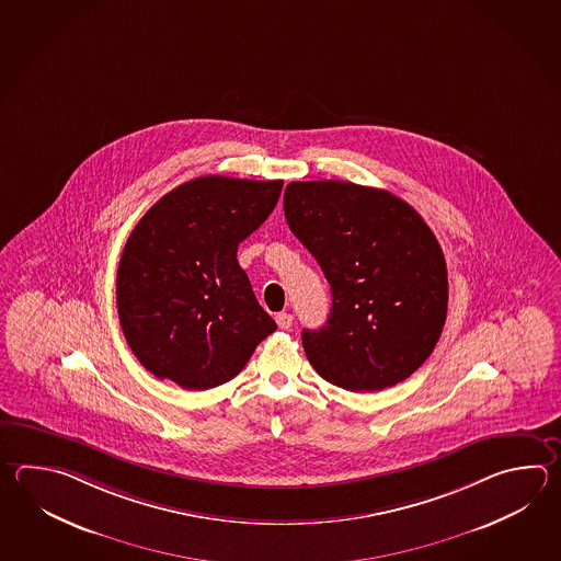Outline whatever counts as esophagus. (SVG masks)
Masks as SVG:
<instances>
[{
    "instance_id": "obj_1",
    "label": "esophagus",
    "mask_w": 561,
    "mask_h": 561,
    "mask_svg": "<svg viewBox=\"0 0 561 561\" xmlns=\"http://www.w3.org/2000/svg\"><path fill=\"white\" fill-rule=\"evenodd\" d=\"M275 321H277V325H279L282 330H289L291 323H294V316H291V313H277Z\"/></svg>"
}]
</instances>
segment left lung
<instances>
[{"mask_svg": "<svg viewBox=\"0 0 561 561\" xmlns=\"http://www.w3.org/2000/svg\"><path fill=\"white\" fill-rule=\"evenodd\" d=\"M284 211L332 289L325 325L301 332L309 364L350 391L410 378L446 323V260L434 231L398 195L335 180L287 183Z\"/></svg>", "mask_w": 561, "mask_h": 561, "instance_id": "obj_1", "label": "left lung"}]
</instances>
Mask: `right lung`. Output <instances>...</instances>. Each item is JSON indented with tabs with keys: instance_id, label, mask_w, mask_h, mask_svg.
Here are the masks:
<instances>
[{
	"instance_id": "right-lung-1",
	"label": "right lung",
	"mask_w": 561,
	"mask_h": 561,
	"mask_svg": "<svg viewBox=\"0 0 561 561\" xmlns=\"http://www.w3.org/2000/svg\"><path fill=\"white\" fill-rule=\"evenodd\" d=\"M282 180L204 175L149 207L117 267V313L156 378L209 389L240 374L275 321L253 296L238 245L262 226Z\"/></svg>"
}]
</instances>
